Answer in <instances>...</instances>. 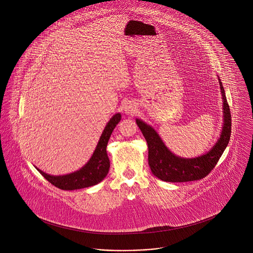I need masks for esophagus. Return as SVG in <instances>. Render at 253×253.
I'll list each match as a JSON object with an SVG mask.
<instances>
[{
  "label": "esophagus",
  "instance_id": "34e87169",
  "mask_svg": "<svg viewBox=\"0 0 253 253\" xmlns=\"http://www.w3.org/2000/svg\"><path fill=\"white\" fill-rule=\"evenodd\" d=\"M124 111H125V113L126 114H127V115H134L135 113H136V111H137V109H136V105L133 103V102H131V101H128V102H126V104H125V106H124Z\"/></svg>",
  "mask_w": 253,
  "mask_h": 253
}]
</instances>
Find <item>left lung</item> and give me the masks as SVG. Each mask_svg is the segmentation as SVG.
Listing matches in <instances>:
<instances>
[{"label":"left lung","instance_id":"1","mask_svg":"<svg viewBox=\"0 0 253 253\" xmlns=\"http://www.w3.org/2000/svg\"><path fill=\"white\" fill-rule=\"evenodd\" d=\"M219 80L223 99V127L220 138L207 154L193 159L181 158L171 153L163 142L157 131L143 121L136 119L148 144V162L155 176L166 182H187L206 177L216 166L231 135V112L226 99L224 87Z\"/></svg>","mask_w":253,"mask_h":253}]
</instances>
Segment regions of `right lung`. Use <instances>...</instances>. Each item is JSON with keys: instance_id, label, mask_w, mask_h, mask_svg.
Instances as JSON below:
<instances>
[{"instance_id": "1", "label": "right lung", "mask_w": 253, "mask_h": 253, "mask_svg": "<svg viewBox=\"0 0 253 253\" xmlns=\"http://www.w3.org/2000/svg\"><path fill=\"white\" fill-rule=\"evenodd\" d=\"M121 114L118 113L110 119L91 158L81 169L73 173L59 176L46 174L37 169L38 171L49 183L61 190H77L98 184L108 174L110 161L106 147L108 144L109 138L114 128L121 121Z\"/></svg>"}]
</instances>
